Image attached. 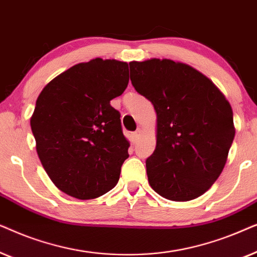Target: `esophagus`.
Returning a JSON list of instances; mask_svg holds the SVG:
<instances>
[{
  "label": "esophagus",
  "mask_w": 257,
  "mask_h": 257,
  "mask_svg": "<svg viewBox=\"0 0 257 257\" xmlns=\"http://www.w3.org/2000/svg\"><path fill=\"white\" fill-rule=\"evenodd\" d=\"M140 136H142V130H140V128L136 130V131L132 133V137H133V139H135V140H138L140 138Z\"/></svg>",
  "instance_id": "1"
}]
</instances>
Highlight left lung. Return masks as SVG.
<instances>
[{"mask_svg":"<svg viewBox=\"0 0 257 257\" xmlns=\"http://www.w3.org/2000/svg\"><path fill=\"white\" fill-rule=\"evenodd\" d=\"M130 71L136 91L157 112V146L146 160L150 186L172 201L199 198L220 177L234 140L229 101L185 63L133 61Z\"/></svg>","mask_w":257,"mask_h":257,"instance_id":"1","label":"left lung"}]
</instances>
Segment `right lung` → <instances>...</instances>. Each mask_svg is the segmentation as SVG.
<instances>
[{
  "label": "right lung",
  "instance_id": "add662e5",
  "mask_svg": "<svg viewBox=\"0 0 257 257\" xmlns=\"http://www.w3.org/2000/svg\"><path fill=\"white\" fill-rule=\"evenodd\" d=\"M127 84V63L94 58L55 77L38 96L30 119L36 151L65 194L94 199L117 185L130 143L110 101Z\"/></svg>",
  "mask_w": 257,
  "mask_h": 257
}]
</instances>
